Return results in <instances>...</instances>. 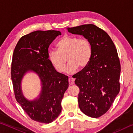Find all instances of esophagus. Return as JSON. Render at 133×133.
I'll return each mask as SVG.
<instances>
[{"label": "esophagus", "instance_id": "obj_1", "mask_svg": "<svg viewBox=\"0 0 133 133\" xmlns=\"http://www.w3.org/2000/svg\"><path fill=\"white\" fill-rule=\"evenodd\" d=\"M69 83L70 85H72L75 83V79L73 78H69Z\"/></svg>", "mask_w": 133, "mask_h": 133}]
</instances>
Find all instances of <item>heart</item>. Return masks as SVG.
Returning <instances> with one entry per match:
<instances>
[{
	"label": "heart",
	"instance_id": "heart-1",
	"mask_svg": "<svg viewBox=\"0 0 133 133\" xmlns=\"http://www.w3.org/2000/svg\"><path fill=\"white\" fill-rule=\"evenodd\" d=\"M57 51L49 53V61L56 70L62 73L65 70L66 58L69 63L66 72L71 74L78 67L83 69L90 62L92 57V46L86 39H79L76 36L65 35L56 44Z\"/></svg>",
	"mask_w": 133,
	"mask_h": 133
}]
</instances>
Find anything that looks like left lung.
I'll return each instance as SVG.
<instances>
[{
    "label": "left lung",
    "instance_id": "1",
    "mask_svg": "<svg viewBox=\"0 0 133 133\" xmlns=\"http://www.w3.org/2000/svg\"><path fill=\"white\" fill-rule=\"evenodd\" d=\"M67 29L72 34L83 36L91 44L90 62L74 78L80 89L78 102L81 111L98 118L109 110L120 91L121 66L117 51L109 35L94 24Z\"/></svg>",
    "mask_w": 133,
    "mask_h": 133
}]
</instances>
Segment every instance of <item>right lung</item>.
<instances>
[{
  "mask_svg": "<svg viewBox=\"0 0 133 133\" xmlns=\"http://www.w3.org/2000/svg\"><path fill=\"white\" fill-rule=\"evenodd\" d=\"M61 32L37 30L22 37L13 51L11 78L16 99L30 118L42 123H51L62 111L61 102L69 87L68 77L56 70L49 59V47ZM28 72L41 80L39 96L29 101L24 96L21 81Z\"/></svg>",
  "mask_w": 133,
  "mask_h": 133,
  "instance_id": "add662e5",
  "label": "right lung"
}]
</instances>
